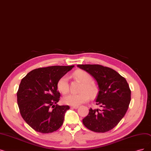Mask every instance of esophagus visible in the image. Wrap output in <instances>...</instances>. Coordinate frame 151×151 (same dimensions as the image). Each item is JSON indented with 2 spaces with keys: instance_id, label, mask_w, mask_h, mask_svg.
<instances>
[{
  "instance_id": "obj_1",
  "label": "esophagus",
  "mask_w": 151,
  "mask_h": 151,
  "mask_svg": "<svg viewBox=\"0 0 151 151\" xmlns=\"http://www.w3.org/2000/svg\"><path fill=\"white\" fill-rule=\"evenodd\" d=\"M79 106H71V108L72 109H77Z\"/></svg>"
}]
</instances>
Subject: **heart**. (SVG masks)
I'll list each match as a JSON object with an SVG mask.
<instances>
[{"label":"heart","instance_id":"1","mask_svg":"<svg viewBox=\"0 0 151 151\" xmlns=\"http://www.w3.org/2000/svg\"><path fill=\"white\" fill-rule=\"evenodd\" d=\"M72 75L76 80L82 83L80 89V93L78 94H70L65 96L63 99L65 104L72 106H78L87 102L89 99V96L94 97L97 95L98 93L97 86L92 81V76L88 72L84 70L78 69L75 71ZM57 86L58 90L61 93L63 94H67L69 91L68 77L65 75L62 76L58 80Z\"/></svg>","mask_w":151,"mask_h":151}]
</instances>
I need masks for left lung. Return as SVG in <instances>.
<instances>
[{
    "label": "left lung",
    "instance_id": "1",
    "mask_svg": "<svg viewBox=\"0 0 151 151\" xmlns=\"http://www.w3.org/2000/svg\"><path fill=\"white\" fill-rule=\"evenodd\" d=\"M96 80L99 93L96 105L100 109L89 110L83 119L87 128L97 133L112 129L123 119L131 101V90L125 78L115 70L101 65H78Z\"/></svg>",
    "mask_w": 151,
    "mask_h": 151
}]
</instances>
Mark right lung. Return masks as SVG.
<instances>
[{"mask_svg":"<svg viewBox=\"0 0 151 151\" xmlns=\"http://www.w3.org/2000/svg\"><path fill=\"white\" fill-rule=\"evenodd\" d=\"M73 67L39 68L29 72L22 80L17 91L19 112L23 120L36 132L52 133L62 125L65 114L70 107L56 104L60 97L57 84Z\"/></svg>","mask_w":151,"mask_h":151,"instance_id":"obj_1","label":"right lung"}]
</instances>
